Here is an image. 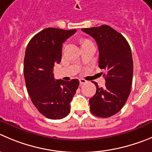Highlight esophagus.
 <instances>
[{"label": "esophagus", "mask_w": 152, "mask_h": 152, "mask_svg": "<svg viewBox=\"0 0 152 152\" xmlns=\"http://www.w3.org/2000/svg\"><path fill=\"white\" fill-rule=\"evenodd\" d=\"M79 81H80V84L82 85L83 83H86V80H84V79H79Z\"/></svg>", "instance_id": "esophagus-1"}]
</instances>
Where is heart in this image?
<instances>
[{"label":"heart","mask_w":152,"mask_h":152,"mask_svg":"<svg viewBox=\"0 0 152 152\" xmlns=\"http://www.w3.org/2000/svg\"><path fill=\"white\" fill-rule=\"evenodd\" d=\"M86 42H89V41H88V40H83V41H82V43Z\"/></svg>","instance_id":"b5f03b06"}]
</instances>
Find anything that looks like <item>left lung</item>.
<instances>
[{
	"instance_id": "left-lung-1",
	"label": "left lung",
	"mask_w": 152,
	"mask_h": 152,
	"mask_svg": "<svg viewBox=\"0 0 152 152\" xmlns=\"http://www.w3.org/2000/svg\"><path fill=\"white\" fill-rule=\"evenodd\" d=\"M82 31L95 39L99 47V66L104 69L105 87H99L89 99L93 115L108 118L120 111L130 95L133 79L131 49L126 39L108 25L83 28Z\"/></svg>"
}]
</instances>
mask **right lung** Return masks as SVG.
<instances>
[{
	"mask_svg": "<svg viewBox=\"0 0 152 152\" xmlns=\"http://www.w3.org/2000/svg\"><path fill=\"white\" fill-rule=\"evenodd\" d=\"M76 30L45 28L29 42L24 60V75L31 102L40 113L60 119L70 112V103L79 80H54L53 69L62 58L63 43Z\"/></svg>",
	"mask_w": 152,
	"mask_h": 152,
	"instance_id": "add662e5",
	"label": "right lung"
}]
</instances>
